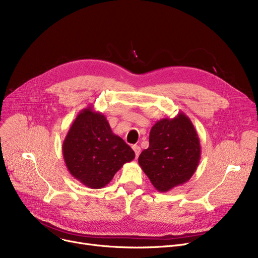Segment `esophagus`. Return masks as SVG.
<instances>
[{
    "mask_svg": "<svg viewBox=\"0 0 258 258\" xmlns=\"http://www.w3.org/2000/svg\"><path fill=\"white\" fill-rule=\"evenodd\" d=\"M133 150H134V152H135V155H136V158H138L139 155H140V153H141L140 146H138V145H133Z\"/></svg>",
    "mask_w": 258,
    "mask_h": 258,
    "instance_id": "34e87169",
    "label": "esophagus"
}]
</instances>
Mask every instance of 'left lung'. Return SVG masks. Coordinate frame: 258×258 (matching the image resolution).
Masks as SVG:
<instances>
[{"label": "left lung", "instance_id": "8db88e82", "mask_svg": "<svg viewBox=\"0 0 258 258\" xmlns=\"http://www.w3.org/2000/svg\"><path fill=\"white\" fill-rule=\"evenodd\" d=\"M201 159V144L191 120L184 113L156 122L150 146L139 156L144 173L160 192L189 181Z\"/></svg>", "mask_w": 258, "mask_h": 258}]
</instances>
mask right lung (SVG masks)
Masks as SVG:
<instances>
[{"label":"right lung","mask_w":258,"mask_h":258,"mask_svg":"<svg viewBox=\"0 0 258 258\" xmlns=\"http://www.w3.org/2000/svg\"><path fill=\"white\" fill-rule=\"evenodd\" d=\"M62 155L72 177L93 189L107 185L135 158L130 145L112 132L104 115L94 112L92 105L73 121L62 143Z\"/></svg>","instance_id":"obj_1"}]
</instances>
